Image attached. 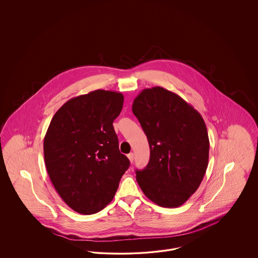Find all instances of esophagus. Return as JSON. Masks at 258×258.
<instances>
[{"instance_id": "1", "label": "esophagus", "mask_w": 258, "mask_h": 258, "mask_svg": "<svg viewBox=\"0 0 258 258\" xmlns=\"http://www.w3.org/2000/svg\"><path fill=\"white\" fill-rule=\"evenodd\" d=\"M127 158H128V160H130V161H131L132 163L134 162V160H135V156H134V154H133V153L128 154V155H127Z\"/></svg>"}]
</instances>
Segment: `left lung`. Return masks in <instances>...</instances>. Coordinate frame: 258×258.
Masks as SVG:
<instances>
[{"label":"left lung","instance_id":"1","mask_svg":"<svg viewBox=\"0 0 258 258\" xmlns=\"http://www.w3.org/2000/svg\"><path fill=\"white\" fill-rule=\"evenodd\" d=\"M133 112L150 146V160L136 170L144 195L160 207L177 208L191 197L208 167V132L200 113L161 87L144 89Z\"/></svg>","mask_w":258,"mask_h":258}]
</instances>
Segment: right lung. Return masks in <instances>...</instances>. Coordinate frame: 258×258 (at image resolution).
Returning a JSON list of instances; mask_svg holds the SVG:
<instances>
[{
    "instance_id": "add662e5",
    "label": "right lung",
    "mask_w": 258,
    "mask_h": 258,
    "mask_svg": "<svg viewBox=\"0 0 258 258\" xmlns=\"http://www.w3.org/2000/svg\"><path fill=\"white\" fill-rule=\"evenodd\" d=\"M123 103L121 93L96 90L68 100L50 122L43 141L47 173L64 203L79 214L106 207L130 166L113 127Z\"/></svg>"
}]
</instances>
